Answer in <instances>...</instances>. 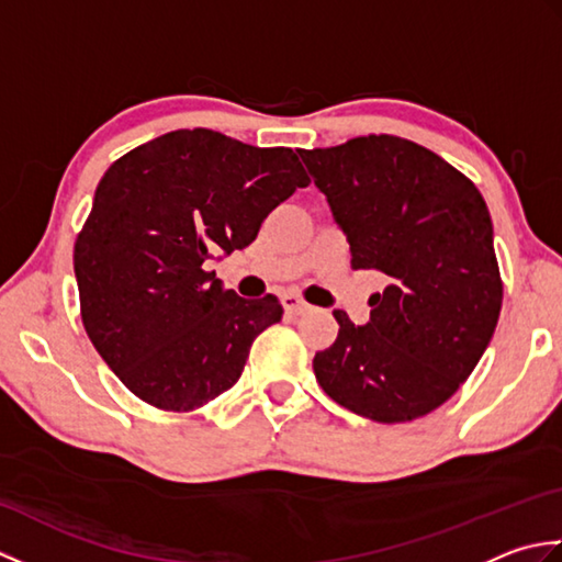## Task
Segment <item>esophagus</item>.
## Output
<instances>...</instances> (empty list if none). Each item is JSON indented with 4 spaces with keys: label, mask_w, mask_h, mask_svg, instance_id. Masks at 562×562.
I'll use <instances>...</instances> for the list:
<instances>
[{
    "label": "esophagus",
    "mask_w": 562,
    "mask_h": 562,
    "mask_svg": "<svg viewBox=\"0 0 562 562\" xmlns=\"http://www.w3.org/2000/svg\"><path fill=\"white\" fill-rule=\"evenodd\" d=\"M282 306H284V312L288 314H294V316H300V314H304L306 308H308V304L302 300L300 294L296 292H288V294H282Z\"/></svg>",
    "instance_id": "obj_1"
}]
</instances>
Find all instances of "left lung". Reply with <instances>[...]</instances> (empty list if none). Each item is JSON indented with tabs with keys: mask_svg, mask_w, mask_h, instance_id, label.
Masks as SVG:
<instances>
[{
	"mask_svg": "<svg viewBox=\"0 0 562 562\" xmlns=\"http://www.w3.org/2000/svg\"><path fill=\"white\" fill-rule=\"evenodd\" d=\"M350 241L355 270H379L367 326L336 308L338 338L314 357L328 396L376 423L415 420L451 398L491 342L499 278L491 212L471 178L396 135L300 149Z\"/></svg>",
	"mask_w": 562,
	"mask_h": 562,
	"instance_id": "1",
	"label": "left lung"
}]
</instances>
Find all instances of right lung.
Instances as JSON below:
<instances>
[{
	"instance_id": "1",
	"label": "right lung",
	"mask_w": 562,
	"mask_h": 562,
	"mask_svg": "<svg viewBox=\"0 0 562 562\" xmlns=\"http://www.w3.org/2000/svg\"><path fill=\"white\" fill-rule=\"evenodd\" d=\"M290 147H250L214 130H173L111 164L75 241L81 324L137 398L190 413L232 389L274 294L244 300L207 270L246 248L262 220L306 188Z\"/></svg>"
}]
</instances>
